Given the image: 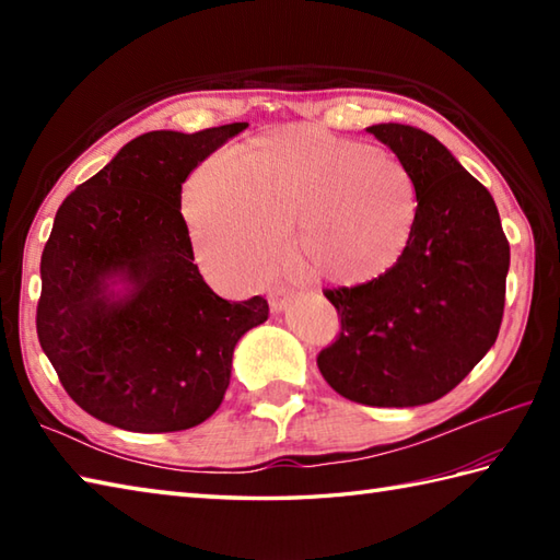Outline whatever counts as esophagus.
<instances>
[{
    "label": "esophagus",
    "mask_w": 560,
    "mask_h": 560,
    "mask_svg": "<svg viewBox=\"0 0 560 560\" xmlns=\"http://www.w3.org/2000/svg\"><path fill=\"white\" fill-rule=\"evenodd\" d=\"M289 299H291V291H287V289L271 291L269 293V307H271L273 313H279V311H283V307H287Z\"/></svg>",
    "instance_id": "esophagus-1"
}]
</instances>
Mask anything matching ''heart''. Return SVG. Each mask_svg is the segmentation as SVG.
<instances>
[{
	"mask_svg": "<svg viewBox=\"0 0 560 560\" xmlns=\"http://www.w3.org/2000/svg\"><path fill=\"white\" fill-rule=\"evenodd\" d=\"M183 213L199 259L245 287L279 265L289 231L317 277L365 283L407 253L419 189L392 153L301 125L201 163Z\"/></svg>",
	"mask_w": 560,
	"mask_h": 560,
	"instance_id": "b5f03b06",
	"label": "heart"
}]
</instances>
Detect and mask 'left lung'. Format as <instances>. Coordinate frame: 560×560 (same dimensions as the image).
<instances>
[{
  "label": "left lung",
  "mask_w": 560,
  "mask_h": 560,
  "mask_svg": "<svg viewBox=\"0 0 560 560\" xmlns=\"http://www.w3.org/2000/svg\"><path fill=\"white\" fill-rule=\"evenodd\" d=\"M368 132L411 171L419 221L383 277L325 291L341 329L317 368L351 401L419 407L455 389L495 343L510 245L489 189L435 137L397 122Z\"/></svg>",
  "instance_id": "1"
}]
</instances>
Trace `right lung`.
<instances>
[{
  "label": "right lung",
  "mask_w": 560,
  "mask_h": 560,
  "mask_svg": "<svg viewBox=\"0 0 560 560\" xmlns=\"http://www.w3.org/2000/svg\"><path fill=\"white\" fill-rule=\"evenodd\" d=\"M247 122L149 132L57 209L40 259L35 327L67 395L93 419L175 433L221 407L233 349L261 325V295L219 299L195 265L183 183ZM113 276L130 291L115 300Z\"/></svg>",
  "instance_id": "obj_1"
}]
</instances>
